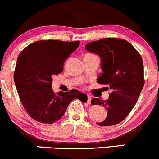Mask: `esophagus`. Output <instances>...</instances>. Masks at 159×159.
<instances>
[{
	"instance_id": "1",
	"label": "esophagus",
	"mask_w": 159,
	"mask_h": 159,
	"mask_svg": "<svg viewBox=\"0 0 159 159\" xmlns=\"http://www.w3.org/2000/svg\"><path fill=\"white\" fill-rule=\"evenodd\" d=\"M91 98H92V97H91L90 96H87V102L88 103V104H90Z\"/></svg>"
}]
</instances>
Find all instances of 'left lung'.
<instances>
[{
  "instance_id": "1",
  "label": "left lung",
  "mask_w": 159,
  "mask_h": 159,
  "mask_svg": "<svg viewBox=\"0 0 159 159\" xmlns=\"http://www.w3.org/2000/svg\"><path fill=\"white\" fill-rule=\"evenodd\" d=\"M86 50L101 57L102 73L97 78L100 84L112 92L107 100L93 98L92 105H102L107 116L100 126H111L122 122L138 101L144 85L143 64L138 51L126 40L105 38L89 43Z\"/></svg>"
}]
</instances>
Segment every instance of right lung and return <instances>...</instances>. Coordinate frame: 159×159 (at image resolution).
Segmentation results:
<instances>
[{
  "label": "right lung",
  "instance_id": "obj_1",
  "mask_svg": "<svg viewBox=\"0 0 159 159\" xmlns=\"http://www.w3.org/2000/svg\"><path fill=\"white\" fill-rule=\"evenodd\" d=\"M79 44L80 41L40 40L19 54L14 81L24 108L36 121L55 123L75 98L87 100V95L77 90L55 94L52 88V77L63 72L66 59Z\"/></svg>",
  "mask_w": 159,
  "mask_h": 159
}]
</instances>
